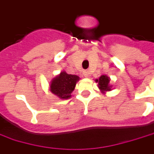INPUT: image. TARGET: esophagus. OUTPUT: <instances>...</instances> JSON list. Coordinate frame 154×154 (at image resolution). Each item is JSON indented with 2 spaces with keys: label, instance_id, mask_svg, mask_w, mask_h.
<instances>
[{
  "label": "esophagus",
  "instance_id": "34e87169",
  "mask_svg": "<svg viewBox=\"0 0 154 154\" xmlns=\"http://www.w3.org/2000/svg\"><path fill=\"white\" fill-rule=\"evenodd\" d=\"M83 75H84V77L88 78V77H89V72H88V71H84Z\"/></svg>",
  "mask_w": 154,
  "mask_h": 154
}]
</instances>
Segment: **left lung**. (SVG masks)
I'll return each instance as SVG.
<instances>
[{
    "label": "left lung",
    "instance_id": "obj_1",
    "mask_svg": "<svg viewBox=\"0 0 154 154\" xmlns=\"http://www.w3.org/2000/svg\"><path fill=\"white\" fill-rule=\"evenodd\" d=\"M110 77H108L107 75H101L99 79H95V82L98 83V88L100 91H101V93L106 94L107 91H111L112 89V85L110 84Z\"/></svg>",
    "mask_w": 154,
    "mask_h": 154
}]
</instances>
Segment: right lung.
I'll return each mask as SVG.
<instances>
[{
    "mask_svg": "<svg viewBox=\"0 0 154 154\" xmlns=\"http://www.w3.org/2000/svg\"><path fill=\"white\" fill-rule=\"evenodd\" d=\"M79 80L78 75H69L62 71L59 75L51 80L49 85L50 91L62 100L69 99L71 93L75 90V85Z\"/></svg>",
    "mask_w": 154,
    "mask_h": 154,
    "instance_id": "1",
    "label": "right lung"
}]
</instances>
